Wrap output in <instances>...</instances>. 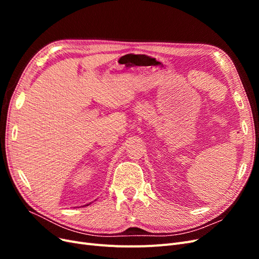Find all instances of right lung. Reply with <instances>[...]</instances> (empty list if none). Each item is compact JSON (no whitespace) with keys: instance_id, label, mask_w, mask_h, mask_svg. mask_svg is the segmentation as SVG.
Masks as SVG:
<instances>
[{"instance_id":"add662e5","label":"right lung","mask_w":259,"mask_h":259,"mask_svg":"<svg viewBox=\"0 0 259 259\" xmlns=\"http://www.w3.org/2000/svg\"><path fill=\"white\" fill-rule=\"evenodd\" d=\"M88 205H89V204H88Z\"/></svg>"}]
</instances>
